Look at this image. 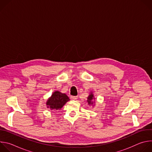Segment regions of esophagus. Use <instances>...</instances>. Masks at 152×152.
<instances>
[{
  "instance_id": "esophagus-1",
  "label": "esophagus",
  "mask_w": 152,
  "mask_h": 152,
  "mask_svg": "<svg viewBox=\"0 0 152 152\" xmlns=\"http://www.w3.org/2000/svg\"><path fill=\"white\" fill-rule=\"evenodd\" d=\"M71 99L72 100H76L77 99V96H71Z\"/></svg>"
}]
</instances>
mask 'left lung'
<instances>
[{
    "label": "left lung",
    "instance_id": "left-lung-1",
    "mask_svg": "<svg viewBox=\"0 0 152 152\" xmlns=\"http://www.w3.org/2000/svg\"><path fill=\"white\" fill-rule=\"evenodd\" d=\"M95 97H94V94H93V91H91L90 93V94L88 96V97H87V100H86V102L88 103V104L89 105H93V106H94L95 104V102H94V100H95Z\"/></svg>",
    "mask_w": 152,
    "mask_h": 152
}]
</instances>
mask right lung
I'll list each match as a JSON object with an SVG mask.
<instances>
[{
    "mask_svg": "<svg viewBox=\"0 0 152 152\" xmlns=\"http://www.w3.org/2000/svg\"><path fill=\"white\" fill-rule=\"evenodd\" d=\"M69 100V97L66 94L62 93L59 91H55L48 99L46 104L47 107L50 110H61Z\"/></svg>",
    "mask_w": 152,
    "mask_h": 152,
    "instance_id": "add662e5",
    "label": "right lung"
}]
</instances>
